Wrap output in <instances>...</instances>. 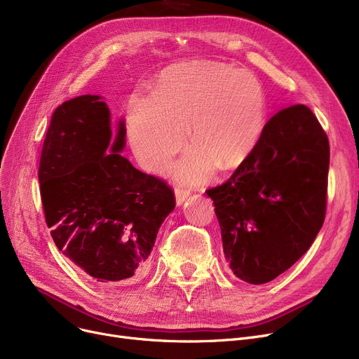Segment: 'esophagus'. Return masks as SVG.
<instances>
[{
  "instance_id": "1",
  "label": "esophagus",
  "mask_w": 359,
  "mask_h": 359,
  "mask_svg": "<svg viewBox=\"0 0 359 359\" xmlns=\"http://www.w3.org/2000/svg\"><path fill=\"white\" fill-rule=\"evenodd\" d=\"M175 194H176V203L182 205L187 199V196L191 195V191L186 189V187H176Z\"/></svg>"
}]
</instances>
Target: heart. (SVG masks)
Listing matches in <instances>:
<instances>
[{
    "label": "heart",
    "instance_id": "b5f03b06",
    "mask_svg": "<svg viewBox=\"0 0 359 359\" xmlns=\"http://www.w3.org/2000/svg\"><path fill=\"white\" fill-rule=\"evenodd\" d=\"M266 118V94L256 77L225 64L199 60L161 72L153 97L134 94L128 104V134L140 163L160 172L184 144H194L177 164L182 180L201 182L215 163L233 168L255 149Z\"/></svg>",
    "mask_w": 359,
    "mask_h": 359
}]
</instances>
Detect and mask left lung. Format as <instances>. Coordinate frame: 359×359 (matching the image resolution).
Instances as JSON below:
<instances>
[{
	"label": "left lung",
	"mask_w": 359,
	"mask_h": 359,
	"mask_svg": "<svg viewBox=\"0 0 359 359\" xmlns=\"http://www.w3.org/2000/svg\"><path fill=\"white\" fill-rule=\"evenodd\" d=\"M330 148L304 104L279 110L231 177L206 191L231 272L253 285L290 269L325 222Z\"/></svg>",
	"instance_id": "obj_1"
}]
</instances>
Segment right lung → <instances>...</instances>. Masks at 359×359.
Wrapping results in <instances>:
<instances>
[{"label": "right lung", "instance_id": "add662e5", "mask_svg": "<svg viewBox=\"0 0 359 359\" xmlns=\"http://www.w3.org/2000/svg\"><path fill=\"white\" fill-rule=\"evenodd\" d=\"M125 134L121 121L110 142V111L100 96L64 102L50 118L37 172L56 248L97 282L140 278L176 206L163 179L121 156Z\"/></svg>", "mask_w": 359, "mask_h": 359}]
</instances>
